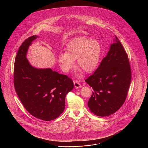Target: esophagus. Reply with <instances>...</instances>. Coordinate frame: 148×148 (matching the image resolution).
Returning <instances> with one entry per match:
<instances>
[{
  "label": "esophagus",
  "mask_w": 148,
  "mask_h": 148,
  "mask_svg": "<svg viewBox=\"0 0 148 148\" xmlns=\"http://www.w3.org/2000/svg\"><path fill=\"white\" fill-rule=\"evenodd\" d=\"M74 86H75V88L78 89L79 88H81V84L79 83V82L78 81H74Z\"/></svg>",
  "instance_id": "obj_1"
}]
</instances>
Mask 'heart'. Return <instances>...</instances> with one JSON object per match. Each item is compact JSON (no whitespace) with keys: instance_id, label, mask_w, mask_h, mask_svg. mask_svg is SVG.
Wrapping results in <instances>:
<instances>
[{"instance_id":"1","label":"heart","mask_w":148,"mask_h":148,"mask_svg":"<svg viewBox=\"0 0 148 148\" xmlns=\"http://www.w3.org/2000/svg\"><path fill=\"white\" fill-rule=\"evenodd\" d=\"M65 50L66 53L61 52L58 56V61L64 71L69 72L74 68V60H77L78 68L90 73L98 64L101 47L96 40L77 37L69 42Z\"/></svg>"}]
</instances>
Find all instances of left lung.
<instances>
[{"instance_id": "left-lung-1", "label": "left lung", "mask_w": 148, "mask_h": 148, "mask_svg": "<svg viewBox=\"0 0 148 148\" xmlns=\"http://www.w3.org/2000/svg\"><path fill=\"white\" fill-rule=\"evenodd\" d=\"M131 77L128 57L115 36L98 69L85 80L93 89L88 102L90 112L106 116L118 110L127 98Z\"/></svg>"}]
</instances>
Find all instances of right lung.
<instances>
[{
    "label": "right lung",
    "instance_id": "add662e5",
    "mask_svg": "<svg viewBox=\"0 0 148 148\" xmlns=\"http://www.w3.org/2000/svg\"><path fill=\"white\" fill-rule=\"evenodd\" d=\"M38 37H29L19 49L14 63V87L29 113L39 119L50 121L63 112L65 97L73 90L74 83L65 75L50 68H36L29 63V47Z\"/></svg>",
    "mask_w": 148,
    "mask_h": 148
}]
</instances>
